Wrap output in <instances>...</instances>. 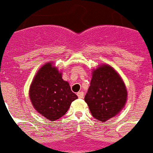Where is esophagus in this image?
Listing matches in <instances>:
<instances>
[{
  "mask_svg": "<svg viewBox=\"0 0 153 153\" xmlns=\"http://www.w3.org/2000/svg\"><path fill=\"white\" fill-rule=\"evenodd\" d=\"M76 95H77V96H78L79 98H83V96H84V93H83L82 91H79Z\"/></svg>",
  "mask_w": 153,
  "mask_h": 153,
  "instance_id": "34e87169",
  "label": "esophagus"
}]
</instances>
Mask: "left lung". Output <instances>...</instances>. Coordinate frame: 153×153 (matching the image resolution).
Here are the masks:
<instances>
[{
  "label": "left lung",
  "mask_w": 153,
  "mask_h": 153,
  "mask_svg": "<svg viewBox=\"0 0 153 153\" xmlns=\"http://www.w3.org/2000/svg\"><path fill=\"white\" fill-rule=\"evenodd\" d=\"M127 99L126 85L114 68L101 64L93 69L85 101L95 119L105 122L116 116L125 106Z\"/></svg>",
  "instance_id": "8db88e82"
}]
</instances>
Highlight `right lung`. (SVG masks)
I'll return each mask as SVG.
<instances>
[{"label":"right lung","mask_w":153,"mask_h":153,"mask_svg":"<svg viewBox=\"0 0 153 153\" xmlns=\"http://www.w3.org/2000/svg\"><path fill=\"white\" fill-rule=\"evenodd\" d=\"M30 101L37 112L51 121L63 116L77 96L62 79V71L51 62L39 69L29 91Z\"/></svg>","instance_id":"1"}]
</instances>
